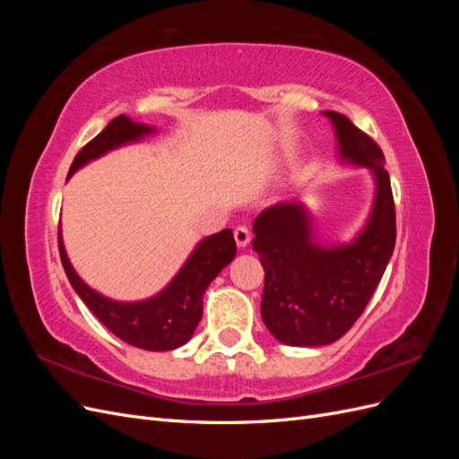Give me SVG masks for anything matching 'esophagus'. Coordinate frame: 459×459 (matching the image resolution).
Wrapping results in <instances>:
<instances>
[{
	"instance_id": "obj_1",
	"label": "esophagus",
	"mask_w": 459,
	"mask_h": 459,
	"mask_svg": "<svg viewBox=\"0 0 459 459\" xmlns=\"http://www.w3.org/2000/svg\"><path fill=\"white\" fill-rule=\"evenodd\" d=\"M233 238L239 248H245L248 243H251V231H248L245 226H238L233 231Z\"/></svg>"
}]
</instances>
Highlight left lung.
<instances>
[{
    "label": "left lung",
    "mask_w": 459,
    "mask_h": 459,
    "mask_svg": "<svg viewBox=\"0 0 459 459\" xmlns=\"http://www.w3.org/2000/svg\"><path fill=\"white\" fill-rule=\"evenodd\" d=\"M335 130L339 160L369 170L375 195L364 228L351 243L322 245L312 218L299 201L262 211L253 251L264 275L260 314L272 335L289 346H324L339 341L377 289L396 243L391 178L379 145L335 110L324 113Z\"/></svg>",
    "instance_id": "1"
}]
</instances>
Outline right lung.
Here are the masks:
<instances>
[{
  "mask_svg": "<svg viewBox=\"0 0 459 459\" xmlns=\"http://www.w3.org/2000/svg\"><path fill=\"white\" fill-rule=\"evenodd\" d=\"M155 132V126L135 122L126 115L113 118L101 134H97L86 147L80 149L71 170H68V178L82 166L107 155L108 151L142 142L145 135ZM235 253H238V247H235L231 230L208 235L193 248L184 266L160 293L145 300L120 302L97 293L76 273L66 256L63 233L59 230L61 262L76 295L118 339L151 352L179 349L193 337L203 316L204 290L235 258Z\"/></svg>",
  "mask_w": 459,
  "mask_h": 459,
  "instance_id": "1",
  "label": "right lung"
}]
</instances>
